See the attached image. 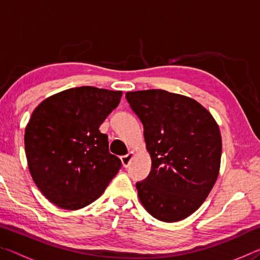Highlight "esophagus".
I'll use <instances>...</instances> for the list:
<instances>
[{"label": "esophagus", "instance_id": "obj_1", "mask_svg": "<svg viewBox=\"0 0 260 260\" xmlns=\"http://www.w3.org/2000/svg\"><path fill=\"white\" fill-rule=\"evenodd\" d=\"M135 156V153H134V151H129L128 153H127V155H125V156H121V162H122V166L124 167H127L129 165V162H131V160L133 159V157Z\"/></svg>", "mask_w": 260, "mask_h": 260}]
</instances>
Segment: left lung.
<instances>
[{"instance_id":"8db88e82","label":"left lung","mask_w":260,"mask_h":260,"mask_svg":"<svg viewBox=\"0 0 260 260\" xmlns=\"http://www.w3.org/2000/svg\"><path fill=\"white\" fill-rule=\"evenodd\" d=\"M126 99L142 121L151 157L148 178L136 183L141 204L160 221L186 219L217 181L222 149L217 121L184 95L148 89L128 91Z\"/></svg>"}]
</instances>
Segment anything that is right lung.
I'll list each match as a JSON object with an SVG mask.
<instances>
[{
    "mask_svg": "<svg viewBox=\"0 0 260 260\" xmlns=\"http://www.w3.org/2000/svg\"><path fill=\"white\" fill-rule=\"evenodd\" d=\"M122 91L82 86L57 93L34 109L25 152L34 183L61 209L79 210L102 195L121 161L109 152L100 126Z\"/></svg>",
    "mask_w": 260,
    "mask_h": 260,
    "instance_id": "add662e5",
    "label": "right lung"
}]
</instances>
